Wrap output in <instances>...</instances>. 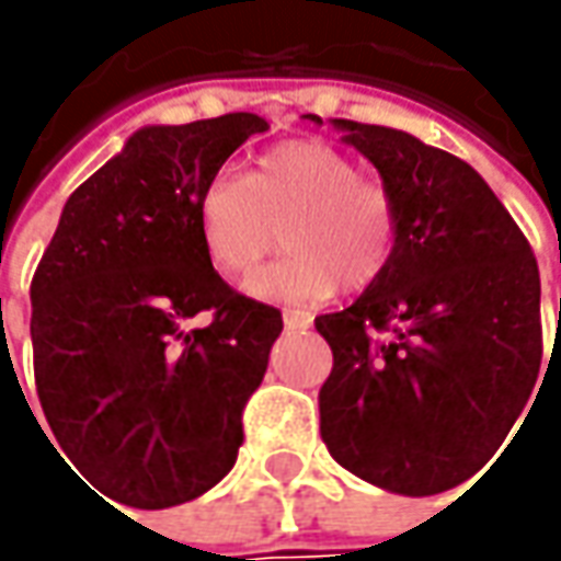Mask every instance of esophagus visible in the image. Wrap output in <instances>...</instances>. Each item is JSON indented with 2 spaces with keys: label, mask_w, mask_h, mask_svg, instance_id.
<instances>
[{
  "label": "esophagus",
  "mask_w": 561,
  "mask_h": 561,
  "mask_svg": "<svg viewBox=\"0 0 561 561\" xmlns=\"http://www.w3.org/2000/svg\"><path fill=\"white\" fill-rule=\"evenodd\" d=\"M309 324H312V314L284 312V328H287V331H306Z\"/></svg>",
  "instance_id": "obj_1"
}]
</instances>
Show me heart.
Instances as JSON below:
<instances>
[{
	"mask_svg": "<svg viewBox=\"0 0 561 561\" xmlns=\"http://www.w3.org/2000/svg\"><path fill=\"white\" fill-rule=\"evenodd\" d=\"M199 240L227 277H249L280 240L290 249L247 290L271 302H312L343 284L365 290L390 268L399 243L393 193L321 140L262 152L247 178L215 174L196 199Z\"/></svg>",
	"mask_w": 561,
	"mask_h": 561,
	"instance_id": "b5f03b06",
	"label": "heart"
}]
</instances>
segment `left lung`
Returning <instances> with one entry per match:
<instances>
[{"label":"left lung","mask_w":561,"mask_h":561,"mask_svg":"<svg viewBox=\"0 0 561 561\" xmlns=\"http://www.w3.org/2000/svg\"><path fill=\"white\" fill-rule=\"evenodd\" d=\"M334 124L393 193L399 243L350 309L314 318L334 353L321 440L368 484L443 493L493 459L534 393L537 259L468 162L393 127Z\"/></svg>","instance_id":"1"}]
</instances>
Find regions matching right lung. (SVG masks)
Instances as JSON below:
<instances>
[{
	"mask_svg": "<svg viewBox=\"0 0 561 561\" xmlns=\"http://www.w3.org/2000/svg\"><path fill=\"white\" fill-rule=\"evenodd\" d=\"M262 130L249 112L137 130L68 196L33 274L39 405L65 462L124 506L190 503L237 462L284 318L211 268L196 199Z\"/></svg>",
	"mask_w": 561,
	"mask_h": 561,
	"instance_id": "1",
	"label": "right lung"
}]
</instances>
